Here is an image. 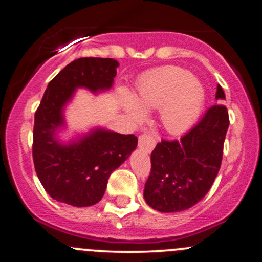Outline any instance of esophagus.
<instances>
[{
	"mask_svg": "<svg viewBox=\"0 0 262 262\" xmlns=\"http://www.w3.org/2000/svg\"><path fill=\"white\" fill-rule=\"evenodd\" d=\"M138 144H139V148L143 149L144 151L150 152L152 151V149L155 148V138L152 137L149 132H145L141 135H139V139H138Z\"/></svg>",
	"mask_w": 262,
	"mask_h": 262,
	"instance_id": "1",
	"label": "esophagus"
}]
</instances>
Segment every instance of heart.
Segmentation results:
<instances>
[{
  "instance_id": "heart-1",
  "label": "heart",
  "mask_w": 262,
  "mask_h": 262,
  "mask_svg": "<svg viewBox=\"0 0 262 262\" xmlns=\"http://www.w3.org/2000/svg\"><path fill=\"white\" fill-rule=\"evenodd\" d=\"M124 111L135 122L144 118V111L159 110L161 125L169 133L187 130L200 117L206 100L202 83L179 66H164L139 80L134 97L121 93Z\"/></svg>"
}]
</instances>
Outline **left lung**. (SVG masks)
I'll return each instance as SVG.
<instances>
[{"label": "left lung", "mask_w": 262, "mask_h": 262, "mask_svg": "<svg viewBox=\"0 0 262 262\" xmlns=\"http://www.w3.org/2000/svg\"><path fill=\"white\" fill-rule=\"evenodd\" d=\"M215 100H225L221 85ZM228 127L227 107L217 103L180 140H161L151 152V171L144 188L146 203L159 212L173 213L200 202L221 169Z\"/></svg>", "instance_id": "8db88e82"}]
</instances>
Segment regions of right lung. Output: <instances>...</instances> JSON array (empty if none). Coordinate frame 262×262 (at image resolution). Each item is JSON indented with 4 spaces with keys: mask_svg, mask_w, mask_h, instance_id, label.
I'll list each match as a JSON object with an SVG mask.
<instances>
[{
    "mask_svg": "<svg viewBox=\"0 0 262 262\" xmlns=\"http://www.w3.org/2000/svg\"><path fill=\"white\" fill-rule=\"evenodd\" d=\"M118 61L110 58H80L66 65L45 90L34 116L33 161L39 181L49 196L74 207L100 202L108 179L137 148L134 134L93 129L79 140L62 144L56 132L64 127L65 104L75 90H110Z\"/></svg>",
    "mask_w": 262,
    "mask_h": 262,
    "instance_id": "1",
    "label": "right lung"
}]
</instances>
